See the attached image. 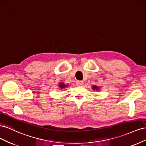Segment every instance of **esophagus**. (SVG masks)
<instances>
[{
  "mask_svg": "<svg viewBox=\"0 0 146 146\" xmlns=\"http://www.w3.org/2000/svg\"><path fill=\"white\" fill-rule=\"evenodd\" d=\"M76 84L77 85H82L83 84V81L82 80H77L76 82Z\"/></svg>",
  "mask_w": 146,
  "mask_h": 146,
  "instance_id": "obj_1",
  "label": "esophagus"
}]
</instances>
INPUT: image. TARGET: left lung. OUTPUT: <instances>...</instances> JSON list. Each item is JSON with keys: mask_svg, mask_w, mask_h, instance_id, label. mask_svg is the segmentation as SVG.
I'll use <instances>...</instances> for the list:
<instances>
[{"mask_svg": "<svg viewBox=\"0 0 146 146\" xmlns=\"http://www.w3.org/2000/svg\"><path fill=\"white\" fill-rule=\"evenodd\" d=\"M92 90L99 91V90H100V86H99L93 85V86H92Z\"/></svg>", "mask_w": 146, "mask_h": 146, "instance_id": "1", "label": "left lung"}]
</instances>
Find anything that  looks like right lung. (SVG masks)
I'll list each match as a JSON object with an SVG mask.
<instances>
[{"label":"right lung","instance_id":"add662e5","mask_svg":"<svg viewBox=\"0 0 146 146\" xmlns=\"http://www.w3.org/2000/svg\"><path fill=\"white\" fill-rule=\"evenodd\" d=\"M59 88H60V89H64V88H65L66 87L68 88L69 86V85H65L64 82H60L59 83V85H58Z\"/></svg>","mask_w":146,"mask_h":146}]
</instances>
